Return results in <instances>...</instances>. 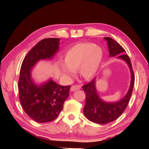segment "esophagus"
<instances>
[{"mask_svg": "<svg viewBox=\"0 0 149 149\" xmlns=\"http://www.w3.org/2000/svg\"><path fill=\"white\" fill-rule=\"evenodd\" d=\"M81 89V86H80V85H73V86L71 87L70 91H74L78 90V89Z\"/></svg>", "mask_w": 149, "mask_h": 149, "instance_id": "1", "label": "esophagus"}]
</instances>
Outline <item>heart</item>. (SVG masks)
<instances>
[{
  "label": "heart",
  "mask_w": 149,
  "mask_h": 149,
  "mask_svg": "<svg viewBox=\"0 0 149 149\" xmlns=\"http://www.w3.org/2000/svg\"><path fill=\"white\" fill-rule=\"evenodd\" d=\"M102 59L103 52L100 47L89 42H80L69 49L61 70L66 77H72L74 71L79 70L81 77L88 79L96 74Z\"/></svg>",
  "instance_id": "obj_1"
}]
</instances>
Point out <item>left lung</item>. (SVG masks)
<instances>
[{"instance_id":"1","label":"left lung","mask_w":149,"mask_h":149,"mask_svg":"<svg viewBox=\"0 0 149 149\" xmlns=\"http://www.w3.org/2000/svg\"><path fill=\"white\" fill-rule=\"evenodd\" d=\"M104 38L107 42L110 57L116 56L117 58L125 61L129 66L131 72V83L125 96L119 101L113 102H107L100 98L95 87V78L83 85V89L86 95L83 113L89 121L102 125L115 121L123 113L129 103L134 85V75L132 64L129 56L125 54V49L113 38Z\"/></svg>"}]
</instances>
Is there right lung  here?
Instances as JSON below:
<instances>
[{
    "label": "right lung",
    "instance_id": "1",
    "mask_svg": "<svg viewBox=\"0 0 149 149\" xmlns=\"http://www.w3.org/2000/svg\"><path fill=\"white\" fill-rule=\"evenodd\" d=\"M60 38H48L38 42L24 59L18 82L20 103L29 117L38 123L56 119L69 95L70 85L62 86L49 79L36 84L32 70L38 61L51 60L59 51Z\"/></svg>",
    "mask_w": 149,
    "mask_h": 149
}]
</instances>
